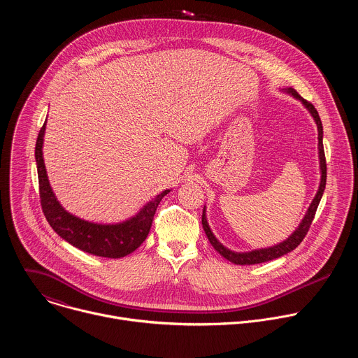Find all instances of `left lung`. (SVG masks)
I'll return each instance as SVG.
<instances>
[{
    "mask_svg": "<svg viewBox=\"0 0 358 358\" xmlns=\"http://www.w3.org/2000/svg\"><path fill=\"white\" fill-rule=\"evenodd\" d=\"M285 90L301 101V103L306 106V109L310 112V115L313 116V119H315V122L317 124V131H319V157H320V170H322L320 187H319V191H317L315 199L310 203L308 213H306L304 218L301 220L299 228L286 241H283L279 245H275L272 248H266V249H257V250L243 252V253H238V252H232V250L227 249L221 242H218V239L214 236L213 231L210 229L208 222H207V217H206V210H203L202 211V227H203V231H206L211 245L215 248L217 252H220L222 255L225 259H228L229 262H232L235 265H255V264L268 262V261L280 258V257H283V255H286L290 250H293L294 248H297L300 245V242L303 241V238L306 236V234L309 232V228H310V225L313 222V218H315L317 207H319V202H320L322 195H323L324 188H326L327 167H326V156H324V148H323V126H322L320 116H319L317 110L315 109V106L310 103V101L303 99L294 89L289 87V89H285Z\"/></svg>",
    "mask_w": 358,
    "mask_h": 358,
    "instance_id": "left-lung-1",
    "label": "left lung"
}]
</instances>
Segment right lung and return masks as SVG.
<instances>
[{
	"label": "right lung",
	"instance_id": "right-lung-1",
	"mask_svg": "<svg viewBox=\"0 0 358 358\" xmlns=\"http://www.w3.org/2000/svg\"><path fill=\"white\" fill-rule=\"evenodd\" d=\"M45 124L46 120L41 127L36 138L35 159L38 169L41 207L49 225L66 242L83 252L96 255V257L116 259L123 258L126 255L136 250L147 238L159 203L163 196L170 192V189L163 191L155 199L147 202L136 217L122 224H93L69 214L58 202L48 181L42 157Z\"/></svg>",
	"mask_w": 358,
	"mask_h": 358
}]
</instances>
